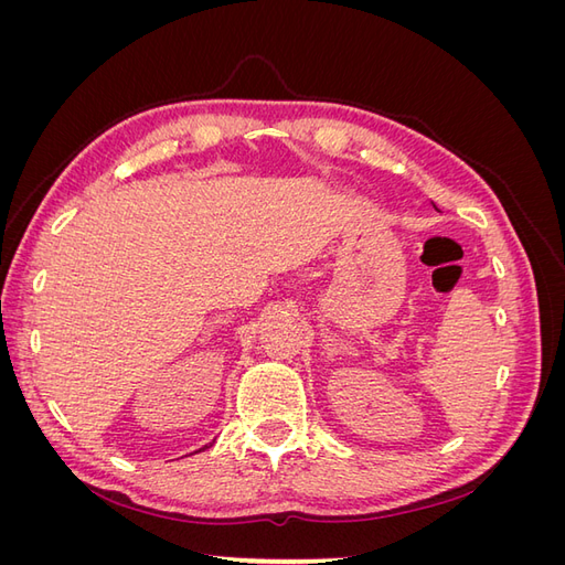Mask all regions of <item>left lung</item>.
<instances>
[{
  "instance_id": "left-lung-1",
  "label": "left lung",
  "mask_w": 565,
  "mask_h": 565,
  "mask_svg": "<svg viewBox=\"0 0 565 565\" xmlns=\"http://www.w3.org/2000/svg\"><path fill=\"white\" fill-rule=\"evenodd\" d=\"M434 207H436V204H434Z\"/></svg>"
}]
</instances>
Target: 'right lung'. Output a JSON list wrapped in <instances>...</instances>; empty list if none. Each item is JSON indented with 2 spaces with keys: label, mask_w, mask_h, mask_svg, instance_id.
Wrapping results in <instances>:
<instances>
[{
  "label": "right lung",
  "mask_w": 565,
  "mask_h": 565,
  "mask_svg": "<svg viewBox=\"0 0 565 565\" xmlns=\"http://www.w3.org/2000/svg\"><path fill=\"white\" fill-rule=\"evenodd\" d=\"M210 446H212V443H210ZM204 448H207V446H204Z\"/></svg>",
  "instance_id": "1"
}]
</instances>
